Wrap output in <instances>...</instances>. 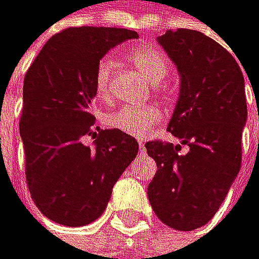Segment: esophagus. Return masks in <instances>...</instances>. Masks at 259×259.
Here are the masks:
<instances>
[{
    "label": "esophagus",
    "instance_id": "1",
    "mask_svg": "<svg viewBox=\"0 0 259 259\" xmlns=\"http://www.w3.org/2000/svg\"><path fill=\"white\" fill-rule=\"evenodd\" d=\"M138 148H140V151L143 153L145 151V143L143 142H138Z\"/></svg>",
    "mask_w": 259,
    "mask_h": 259
}]
</instances>
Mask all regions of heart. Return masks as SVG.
I'll return each instance as SVG.
<instances>
[{
	"label": "heart",
	"mask_w": 259,
	"mask_h": 259,
	"mask_svg": "<svg viewBox=\"0 0 259 259\" xmlns=\"http://www.w3.org/2000/svg\"><path fill=\"white\" fill-rule=\"evenodd\" d=\"M127 59L145 77L157 87L165 85V77L170 73V62L167 55L154 48H140L127 54ZM113 63L110 59H100L94 71V87L98 100L106 102L111 97ZM162 119V111L154 105L145 106H122L114 113L108 114L106 124L110 128L125 135L145 138L153 131V127Z\"/></svg>",
	"instance_id": "obj_1"
}]
</instances>
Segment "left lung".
I'll return each mask as SVG.
<instances>
[{
    "label": "left lung",
    "instance_id": "left-lung-1",
    "mask_svg": "<svg viewBox=\"0 0 259 259\" xmlns=\"http://www.w3.org/2000/svg\"><path fill=\"white\" fill-rule=\"evenodd\" d=\"M182 76L168 132L189 146L153 140L145 145L157 172L148 199L164 225L193 231L213 218L242 164L247 122L244 74L220 42L196 30L178 28L159 38Z\"/></svg>",
    "mask_w": 259,
    "mask_h": 259
}]
</instances>
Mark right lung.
Returning a JSON list of instances; mask_svg holds the SVG:
<instances>
[{"label":"right lung","mask_w":259,"mask_h":259,"mask_svg":"<svg viewBox=\"0 0 259 259\" xmlns=\"http://www.w3.org/2000/svg\"><path fill=\"white\" fill-rule=\"evenodd\" d=\"M137 36L125 28L70 27L44 44L25 74L19 128L27 186L41 213L59 225L84 226L100 217L138 153L134 137L95 127L92 114L98 60Z\"/></svg>","instance_id":"obj_1"}]
</instances>
